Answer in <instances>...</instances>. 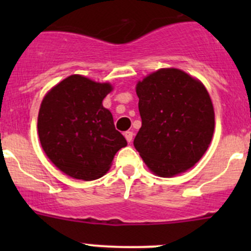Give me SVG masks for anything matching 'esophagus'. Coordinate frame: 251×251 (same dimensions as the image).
Segmentation results:
<instances>
[{
  "label": "esophagus",
  "mask_w": 251,
  "mask_h": 251,
  "mask_svg": "<svg viewBox=\"0 0 251 251\" xmlns=\"http://www.w3.org/2000/svg\"><path fill=\"white\" fill-rule=\"evenodd\" d=\"M124 136H125L126 141L130 143L131 141H132V137H133V132L132 131H126V132H124Z\"/></svg>",
  "instance_id": "34e87169"
}]
</instances>
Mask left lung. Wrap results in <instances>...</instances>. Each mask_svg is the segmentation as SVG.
Masks as SVG:
<instances>
[{"label":"left lung","instance_id":"left-lung-1","mask_svg":"<svg viewBox=\"0 0 251 251\" xmlns=\"http://www.w3.org/2000/svg\"><path fill=\"white\" fill-rule=\"evenodd\" d=\"M142 127L133 141L149 169L173 177L196 165L215 127L211 100L201 81L178 69H160L136 86Z\"/></svg>","mask_w":251,"mask_h":251}]
</instances>
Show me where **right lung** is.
I'll return each mask as SVG.
<instances>
[{
	"label": "right lung",
	"instance_id": "1",
	"mask_svg": "<svg viewBox=\"0 0 251 251\" xmlns=\"http://www.w3.org/2000/svg\"><path fill=\"white\" fill-rule=\"evenodd\" d=\"M110 91L109 83L72 75L42 100L37 119L42 149L68 176L100 178L109 170L116 151L127 146L115 130L111 113L102 105Z\"/></svg>",
	"mask_w": 251,
	"mask_h": 251
}]
</instances>
